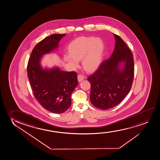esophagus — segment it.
Masks as SVG:
<instances>
[{"label": "esophagus", "mask_w": 160, "mask_h": 160, "mask_svg": "<svg viewBox=\"0 0 160 160\" xmlns=\"http://www.w3.org/2000/svg\"><path fill=\"white\" fill-rule=\"evenodd\" d=\"M78 81L79 82H81L82 80H83V79H85V77L83 76V75L79 74L78 76Z\"/></svg>", "instance_id": "1"}]
</instances>
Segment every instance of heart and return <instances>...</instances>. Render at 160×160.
<instances>
[{
	"instance_id": "1",
	"label": "heart",
	"mask_w": 160,
	"mask_h": 160,
	"mask_svg": "<svg viewBox=\"0 0 160 160\" xmlns=\"http://www.w3.org/2000/svg\"><path fill=\"white\" fill-rule=\"evenodd\" d=\"M70 54L64 55L65 60L73 66H78V61L82 60L83 68L87 71L97 69L102 62L104 44L102 40L93 37H81L71 42L68 47Z\"/></svg>"
}]
</instances>
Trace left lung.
<instances>
[{"instance_id": "8db88e82", "label": "left lung", "mask_w": 160, "mask_h": 160, "mask_svg": "<svg viewBox=\"0 0 160 160\" xmlns=\"http://www.w3.org/2000/svg\"><path fill=\"white\" fill-rule=\"evenodd\" d=\"M113 35L116 44L111 56L87 78L91 87V102L102 110L113 108L122 102L131 89L134 77L132 53L120 36ZM122 62L125 65L120 71L118 64Z\"/></svg>"}]
</instances>
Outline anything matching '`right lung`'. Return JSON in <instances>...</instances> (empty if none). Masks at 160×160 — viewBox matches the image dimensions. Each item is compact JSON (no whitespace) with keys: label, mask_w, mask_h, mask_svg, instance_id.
I'll list each match as a JSON object with an SVG mask.
<instances>
[{"label":"right lung","mask_w":160,"mask_h":160,"mask_svg":"<svg viewBox=\"0 0 160 160\" xmlns=\"http://www.w3.org/2000/svg\"><path fill=\"white\" fill-rule=\"evenodd\" d=\"M66 34H52L33 48L27 66L28 77L34 97L43 108L54 113H62L71 106V95L78 85L75 72L41 68L42 56L58 47Z\"/></svg>","instance_id":"obj_1"}]
</instances>
